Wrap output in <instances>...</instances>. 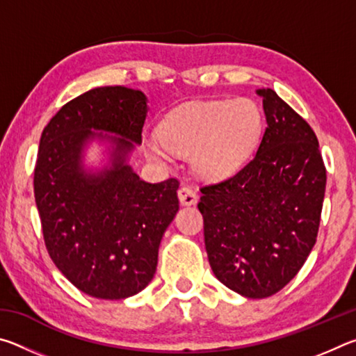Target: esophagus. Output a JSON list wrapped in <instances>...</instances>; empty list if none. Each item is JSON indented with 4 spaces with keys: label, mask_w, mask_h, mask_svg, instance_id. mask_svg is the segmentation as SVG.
I'll use <instances>...</instances> for the list:
<instances>
[{
    "label": "esophagus",
    "mask_w": 356,
    "mask_h": 356,
    "mask_svg": "<svg viewBox=\"0 0 356 356\" xmlns=\"http://www.w3.org/2000/svg\"><path fill=\"white\" fill-rule=\"evenodd\" d=\"M179 201L182 206H193L197 201V195L195 193V190L190 188V186H180L177 191Z\"/></svg>",
    "instance_id": "esophagus-1"
}]
</instances>
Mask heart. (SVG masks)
<instances>
[{"instance_id":"1","label":"heart","mask_w":356,"mask_h":356,"mask_svg":"<svg viewBox=\"0 0 356 356\" xmlns=\"http://www.w3.org/2000/svg\"><path fill=\"white\" fill-rule=\"evenodd\" d=\"M262 134V114L246 97L191 104L174 111L161 125V136L146 140L152 159L170 150L191 155L195 170L209 179H225L242 168Z\"/></svg>"}]
</instances>
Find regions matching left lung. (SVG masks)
I'll return each instance as SVG.
<instances>
[{"instance_id": "1", "label": "left lung", "mask_w": 356, "mask_h": 356, "mask_svg": "<svg viewBox=\"0 0 356 356\" xmlns=\"http://www.w3.org/2000/svg\"><path fill=\"white\" fill-rule=\"evenodd\" d=\"M267 127L234 176L201 188L204 242L213 275L246 298L281 291L316 243L327 185L318 141L273 89H257Z\"/></svg>"}]
</instances>
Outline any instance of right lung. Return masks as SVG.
<instances>
[{
    "label": "right lung",
    "mask_w": 356,
    "mask_h": 356,
    "mask_svg": "<svg viewBox=\"0 0 356 356\" xmlns=\"http://www.w3.org/2000/svg\"><path fill=\"white\" fill-rule=\"evenodd\" d=\"M147 110L138 89L95 88L65 104L40 136L34 197L48 254L95 298L134 297L152 281L179 210L176 179L144 182L130 165ZM92 145L97 161L88 160Z\"/></svg>",
    "instance_id": "right-lung-1"
}]
</instances>
